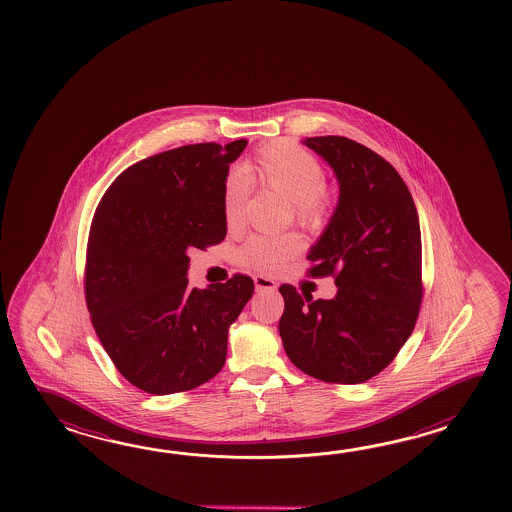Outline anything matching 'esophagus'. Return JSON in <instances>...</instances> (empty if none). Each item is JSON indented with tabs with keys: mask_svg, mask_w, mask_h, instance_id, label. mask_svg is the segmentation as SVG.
Segmentation results:
<instances>
[{
	"mask_svg": "<svg viewBox=\"0 0 512 512\" xmlns=\"http://www.w3.org/2000/svg\"><path fill=\"white\" fill-rule=\"evenodd\" d=\"M254 285H256V291H276V283L267 276H254Z\"/></svg>",
	"mask_w": 512,
	"mask_h": 512,
	"instance_id": "1",
	"label": "esophagus"
}]
</instances>
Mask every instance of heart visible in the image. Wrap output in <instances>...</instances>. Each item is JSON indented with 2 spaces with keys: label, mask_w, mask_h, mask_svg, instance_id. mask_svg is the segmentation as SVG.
<instances>
[{
  "label": "heart",
  "mask_w": 512,
  "mask_h": 512,
  "mask_svg": "<svg viewBox=\"0 0 512 512\" xmlns=\"http://www.w3.org/2000/svg\"><path fill=\"white\" fill-rule=\"evenodd\" d=\"M245 175L252 183L265 186L291 199L296 221L307 229L326 227L333 216L335 196L324 183V166L311 152L289 141L261 146ZM247 203V183L240 174L225 177L221 192L223 218L229 229L240 227ZM302 251V238L296 232L254 234L241 245L238 261L254 271L276 272Z\"/></svg>",
  "instance_id": "b5f03b06"
}]
</instances>
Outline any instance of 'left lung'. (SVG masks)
Listing matches in <instances>:
<instances>
[{
	"label": "left lung",
	"mask_w": 512,
	"mask_h": 512,
	"mask_svg": "<svg viewBox=\"0 0 512 512\" xmlns=\"http://www.w3.org/2000/svg\"><path fill=\"white\" fill-rule=\"evenodd\" d=\"M340 185L337 210L307 254V276H333V300L283 283L280 337L296 368L335 384L381 373L414 331L421 300V229L414 199L379 153L338 135L309 137Z\"/></svg>",
	"instance_id": "left-lung-1"
}]
</instances>
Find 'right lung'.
Wrapping results in <instances>:
<instances>
[{
	"label": "right lung",
	"instance_id": "add662e5",
	"mask_svg": "<svg viewBox=\"0 0 512 512\" xmlns=\"http://www.w3.org/2000/svg\"><path fill=\"white\" fill-rule=\"evenodd\" d=\"M247 141L188 144L126 168L100 199L87 240L91 324L126 381L152 395L216 377L229 327L254 293L247 274L188 287V251L227 236L221 192Z\"/></svg>",
	"mask_w": 512,
	"mask_h": 512
}]
</instances>
